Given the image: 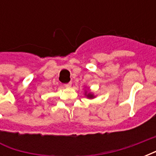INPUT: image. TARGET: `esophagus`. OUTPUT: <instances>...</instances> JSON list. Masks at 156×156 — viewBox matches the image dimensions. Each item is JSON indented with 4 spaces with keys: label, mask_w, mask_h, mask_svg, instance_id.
Listing matches in <instances>:
<instances>
[{
    "label": "esophagus",
    "mask_w": 156,
    "mask_h": 156,
    "mask_svg": "<svg viewBox=\"0 0 156 156\" xmlns=\"http://www.w3.org/2000/svg\"><path fill=\"white\" fill-rule=\"evenodd\" d=\"M72 85V82H69V83H65L64 86L66 87V88H70Z\"/></svg>",
    "instance_id": "esophagus-1"
}]
</instances>
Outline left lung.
I'll use <instances>...</instances> for the list:
<instances>
[{
	"label": "left lung",
	"instance_id": "8db88e82",
	"mask_svg": "<svg viewBox=\"0 0 156 156\" xmlns=\"http://www.w3.org/2000/svg\"><path fill=\"white\" fill-rule=\"evenodd\" d=\"M87 96H88V98H94V96H93V94H90L87 95Z\"/></svg>",
	"mask_w": 156,
	"mask_h": 156
}]
</instances>
